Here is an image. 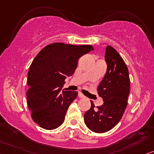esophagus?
I'll list each match as a JSON object with an SVG mask.
<instances>
[{"mask_svg":"<svg viewBox=\"0 0 154 154\" xmlns=\"http://www.w3.org/2000/svg\"><path fill=\"white\" fill-rule=\"evenodd\" d=\"M78 97H80V98H85V95H84L82 93H81V92L78 93Z\"/></svg>","mask_w":154,"mask_h":154,"instance_id":"1","label":"esophagus"}]
</instances>
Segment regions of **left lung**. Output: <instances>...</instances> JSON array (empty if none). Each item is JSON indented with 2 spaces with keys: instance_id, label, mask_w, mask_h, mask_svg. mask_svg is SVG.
<instances>
[{
  "instance_id": "left-lung-1",
  "label": "left lung",
  "mask_w": 154,
  "mask_h": 154,
  "mask_svg": "<svg viewBox=\"0 0 154 154\" xmlns=\"http://www.w3.org/2000/svg\"><path fill=\"white\" fill-rule=\"evenodd\" d=\"M107 69L97 91L104 100L102 106L91 107L84 115L85 123L91 131L104 133L114 128L123 116L130 91L127 66L118 52L108 45L105 52Z\"/></svg>"
}]
</instances>
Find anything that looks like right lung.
Returning a JSON list of instances; mask_svg holds the SVG:
<instances>
[{
	"label": "right lung",
	"mask_w": 154,
	"mask_h": 154,
	"mask_svg": "<svg viewBox=\"0 0 154 154\" xmlns=\"http://www.w3.org/2000/svg\"><path fill=\"white\" fill-rule=\"evenodd\" d=\"M94 50L91 45L55 42L40 50L28 74L27 103L31 117L40 127L52 130L65 121L77 91H62L66 76L75 72L79 58Z\"/></svg>",
	"instance_id": "obj_1"
}]
</instances>
